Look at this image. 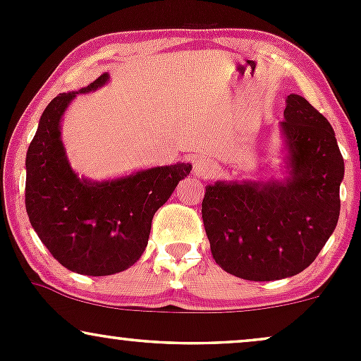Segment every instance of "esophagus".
Masks as SVG:
<instances>
[{
  "instance_id": "1",
  "label": "esophagus",
  "mask_w": 361,
  "mask_h": 361,
  "mask_svg": "<svg viewBox=\"0 0 361 361\" xmlns=\"http://www.w3.org/2000/svg\"><path fill=\"white\" fill-rule=\"evenodd\" d=\"M214 171V163L207 157H198L193 161V175L195 176H209Z\"/></svg>"
}]
</instances>
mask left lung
<instances>
[{
	"label": "left lung",
	"instance_id": "left-lung-1",
	"mask_svg": "<svg viewBox=\"0 0 361 361\" xmlns=\"http://www.w3.org/2000/svg\"><path fill=\"white\" fill-rule=\"evenodd\" d=\"M280 132L281 178L217 180L205 186L202 219L215 263L243 280L304 271L339 219L345 161L331 123L300 94H288Z\"/></svg>",
	"mask_w": 361,
	"mask_h": 361
}]
</instances>
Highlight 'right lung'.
Instances as JSON below:
<instances>
[{
  "mask_svg": "<svg viewBox=\"0 0 361 361\" xmlns=\"http://www.w3.org/2000/svg\"><path fill=\"white\" fill-rule=\"evenodd\" d=\"M109 74L49 103L27 151L25 207L32 227L62 267L90 276L120 273L142 256L156 210L192 171V163L90 180L71 168L61 122L78 94L93 93Z\"/></svg>",
  "mask_w": 361,
  "mask_h": 361,
  "instance_id": "1",
  "label": "right lung"
}]
</instances>
